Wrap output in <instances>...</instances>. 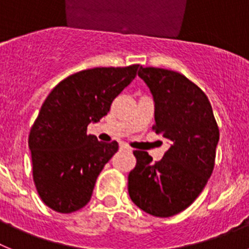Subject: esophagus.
Returning a JSON list of instances; mask_svg holds the SVG:
<instances>
[{
	"instance_id": "esophagus-1",
	"label": "esophagus",
	"mask_w": 249,
	"mask_h": 249,
	"mask_svg": "<svg viewBox=\"0 0 249 249\" xmlns=\"http://www.w3.org/2000/svg\"><path fill=\"white\" fill-rule=\"evenodd\" d=\"M120 147H121V149H124V151H131V148H129V147L124 143H121Z\"/></svg>"
}]
</instances>
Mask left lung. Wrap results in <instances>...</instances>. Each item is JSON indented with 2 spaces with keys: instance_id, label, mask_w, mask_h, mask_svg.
Wrapping results in <instances>:
<instances>
[{
  "instance_id": "8db88e82",
  "label": "left lung",
  "mask_w": 249,
  "mask_h": 249,
  "mask_svg": "<svg viewBox=\"0 0 249 249\" xmlns=\"http://www.w3.org/2000/svg\"><path fill=\"white\" fill-rule=\"evenodd\" d=\"M138 76L155 101L153 129L171 147L156 163L147 152H133L128 193L146 213L172 217L195 202L212 175L219 129L208 97L186 76L142 66Z\"/></svg>"
}]
</instances>
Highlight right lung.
Segmentation results:
<instances>
[{"label":"right lung","mask_w":249,"mask_h":249,"mask_svg":"<svg viewBox=\"0 0 249 249\" xmlns=\"http://www.w3.org/2000/svg\"><path fill=\"white\" fill-rule=\"evenodd\" d=\"M140 65L96 67L65 78L48 94L30 131L35 186L46 206L72 213L89 203L96 179L118 151L100 142L87 126L108 113L133 81Z\"/></svg>","instance_id":"add662e5"}]
</instances>
